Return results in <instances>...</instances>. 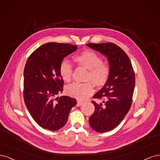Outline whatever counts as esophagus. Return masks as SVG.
Segmentation results:
<instances>
[{"label":"esophagus","mask_w":160,"mask_h":160,"mask_svg":"<svg viewBox=\"0 0 160 160\" xmlns=\"http://www.w3.org/2000/svg\"><path fill=\"white\" fill-rule=\"evenodd\" d=\"M83 103V102L81 100H77V106H78V107H79V106H81L82 104Z\"/></svg>","instance_id":"esophagus-1"}]
</instances>
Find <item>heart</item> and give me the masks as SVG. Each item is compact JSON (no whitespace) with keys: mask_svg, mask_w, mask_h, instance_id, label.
Segmentation results:
<instances>
[{"mask_svg":"<svg viewBox=\"0 0 160 160\" xmlns=\"http://www.w3.org/2000/svg\"><path fill=\"white\" fill-rule=\"evenodd\" d=\"M72 60L79 67L88 69L86 75V83H74L67 86V93L69 95L79 99H85L93 94L94 86L102 87L107 83L110 75V65L102 61L101 57L94 51L86 49L73 55ZM61 78L67 83L71 81L73 69L67 61H62L59 65Z\"/></svg>","mask_w":160,"mask_h":160,"instance_id":"1","label":"heart"}]
</instances>
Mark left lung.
<instances>
[{
    "label": "left lung",
    "mask_w": 160,
    "mask_h": 160,
    "mask_svg": "<svg viewBox=\"0 0 160 160\" xmlns=\"http://www.w3.org/2000/svg\"><path fill=\"white\" fill-rule=\"evenodd\" d=\"M87 45L102 53L109 62V79L93 97L103 99V102L91 101L95 111L89 120L90 126L95 132H107L122 122L131 108L135 83L134 71L126 53L114 43H88Z\"/></svg>",
    "instance_id": "obj_1"
}]
</instances>
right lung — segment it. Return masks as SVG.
<instances>
[{"mask_svg":"<svg viewBox=\"0 0 160 160\" xmlns=\"http://www.w3.org/2000/svg\"><path fill=\"white\" fill-rule=\"evenodd\" d=\"M77 46L49 42L34 51L24 69L23 97L27 108L41 128L57 131L66 124L75 99L57 95L63 90L59 65Z\"/></svg>","mask_w":160,"mask_h":160,"instance_id":"right-lung-1","label":"right lung"}]
</instances>
